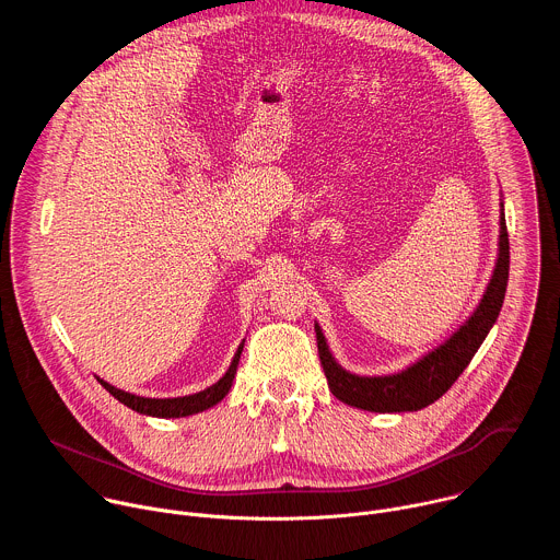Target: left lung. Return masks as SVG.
<instances>
[{
  "label": "left lung",
  "instance_id": "left-lung-1",
  "mask_svg": "<svg viewBox=\"0 0 560 560\" xmlns=\"http://www.w3.org/2000/svg\"><path fill=\"white\" fill-rule=\"evenodd\" d=\"M503 206V203H501ZM510 275V238L505 217H501L499 261L490 285L467 322L443 346L425 354L408 370L389 376H357L346 372L330 354L322 328L316 330L318 359H322L328 387L339 401L368 412H417L441 398L463 374L476 350L486 341L503 307Z\"/></svg>",
  "mask_w": 560,
  "mask_h": 560
}]
</instances>
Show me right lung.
Listing matches in <instances>:
<instances>
[{
    "label": "right lung",
    "instance_id": "obj_1",
    "mask_svg": "<svg viewBox=\"0 0 560 560\" xmlns=\"http://www.w3.org/2000/svg\"><path fill=\"white\" fill-rule=\"evenodd\" d=\"M242 350H244V343L238 346L228 372L214 383L210 385L208 389L203 392H197V394H190V396H177V398H145V396H135V394H128L124 389H117L115 385L97 378L119 404L128 406L130 410L139 412V415H148V417H162V419H179V417H190V415H197V412H203L212 406H217L221 398L228 394L230 385H232V378L236 374V365H238V359H242Z\"/></svg>",
    "mask_w": 560,
    "mask_h": 560
}]
</instances>
